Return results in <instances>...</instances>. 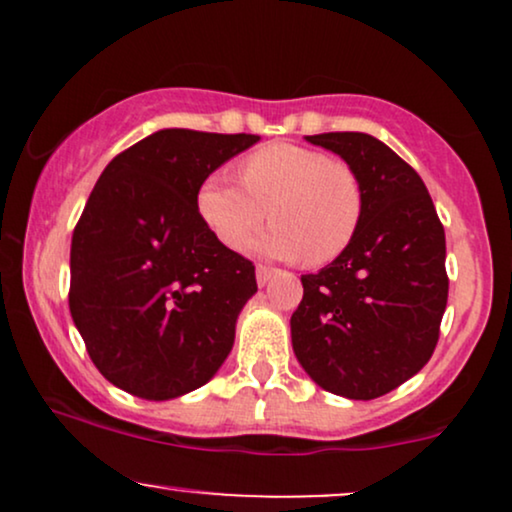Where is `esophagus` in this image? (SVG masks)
<instances>
[{
  "instance_id": "1",
  "label": "esophagus",
  "mask_w": 512,
  "mask_h": 512,
  "mask_svg": "<svg viewBox=\"0 0 512 512\" xmlns=\"http://www.w3.org/2000/svg\"><path fill=\"white\" fill-rule=\"evenodd\" d=\"M255 274H257V284L264 286V284H269V279H272V276L276 274V269L267 267V264H257Z\"/></svg>"
}]
</instances>
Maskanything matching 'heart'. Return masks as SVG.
<instances>
[{
  "instance_id": "obj_1",
  "label": "heart",
  "mask_w": 512,
  "mask_h": 512,
  "mask_svg": "<svg viewBox=\"0 0 512 512\" xmlns=\"http://www.w3.org/2000/svg\"><path fill=\"white\" fill-rule=\"evenodd\" d=\"M238 170L243 185L214 173L197 190L199 216L226 248H240L267 209L274 226L252 243L262 255L327 264L356 238L366 197L349 163L310 146L269 144Z\"/></svg>"
}]
</instances>
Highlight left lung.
<instances>
[{
	"instance_id": "1",
	"label": "left lung",
	"mask_w": 512,
	"mask_h": 512,
	"mask_svg": "<svg viewBox=\"0 0 512 512\" xmlns=\"http://www.w3.org/2000/svg\"><path fill=\"white\" fill-rule=\"evenodd\" d=\"M363 185L356 238L317 274H303L291 315L293 351L322 390L375 399L407 383L433 356L448 305L445 231L424 180L363 132H327Z\"/></svg>"
}]
</instances>
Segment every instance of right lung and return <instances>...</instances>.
Segmentation results:
<instances>
[{"label": "right lung", "instance_id": "obj_1", "mask_svg": "<svg viewBox=\"0 0 512 512\" xmlns=\"http://www.w3.org/2000/svg\"><path fill=\"white\" fill-rule=\"evenodd\" d=\"M255 134L161 129L117 154L72 236L69 310L103 378L142 399H173L231 354L255 264L228 250L197 190Z\"/></svg>", "mask_w": 512, "mask_h": 512}]
</instances>
